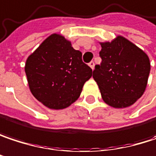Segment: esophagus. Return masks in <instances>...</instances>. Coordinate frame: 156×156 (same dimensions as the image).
Wrapping results in <instances>:
<instances>
[{
	"label": "esophagus",
	"instance_id": "1",
	"mask_svg": "<svg viewBox=\"0 0 156 156\" xmlns=\"http://www.w3.org/2000/svg\"><path fill=\"white\" fill-rule=\"evenodd\" d=\"M88 65L90 66V68H91L92 69H94V62H90Z\"/></svg>",
	"mask_w": 156,
	"mask_h": 156
}]
</instances>
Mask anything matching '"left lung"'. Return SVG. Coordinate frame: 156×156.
<instances>
[{
	"mask_svg": "<svg viewBox=\"0 0 156 156\" xmlns=\"http://www.w3.org/2000/svg\"><path fill=\"white\" fill-rule=\"evenodd\" d=\"M100 65H95L93 78L103 100L115 108L132 105L144 94L149 73L148 56L122 36L111 43H101Z\"/></svg>",
	"mask_w": 156,
	"mask_h": 156,
	"instance_id": "1",
	"label": "left lung"
}]
</instances>
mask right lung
I'll use <instances>...</instances> for the list:
<instances>
[{"label": "right lung", "instance_id": "obj_1", "mask_svg": "<svg viewBox=\"0 0 156 156\" xmlns=\"http://www.w3.org/2000/svg\"><path fill=\"white\" fill-rule=\"evenodd\" d=\"M25 71L33 95L56 110L75 102L92 77V69L83 62L82 52L57 34L46 38L27 58Z\"/></svg>", "mask_w": 156, "mask_h": 156}]
</instances>
